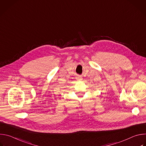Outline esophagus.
<instances>
[{"mask_svg": "<svg viewBox=\"0 0 146 146\" xmlns=\"http://www.w3.org/2000/svg\"><path fill=\"white\" fill-rule=\"evenodd\" d=\"M78 78V80H82V78H81V77H78V78Z\"/></svg>", "mask_w": 146, "mask_h": 146, "instance_id": "34e87169", "label": "esophagus"}]
</instances>
